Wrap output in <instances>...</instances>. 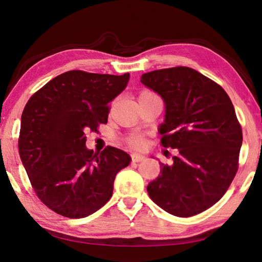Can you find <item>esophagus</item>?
I'll return each instance as SVG.
<instances>
[{
    "label": "esophagus",
    "instance_id": "esophagus-1",
    "mask_svg": "<svg viewBox=\"0 0 262 262\" xmlns=\"http://www.w3.org/2000/svg\"><path fill=\"white\" fill-rule=\"evenodd\" d=\"M144 159H145V157L142 154H138V153H134L132 154V161L133 162H141V161H143Z\"/></svg>",
    "mask_w": 262,
    "mask_h": 262
}]
</instances>
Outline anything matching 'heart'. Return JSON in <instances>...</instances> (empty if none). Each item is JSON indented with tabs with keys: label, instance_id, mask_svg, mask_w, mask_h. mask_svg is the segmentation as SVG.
<instances>
[{
	"label": "heart",
	"instance_id": "obj_1",
	"mask_svg": "<svg viewBox=\"0 0 262 262\" xmlns=\"http://www.w3.org/2000/svg\"><path fill=\"white\" fill-rule=\"evenodd\" d=\"M151 91H147V90H143L140 92V94H138V99H142V98H145V97H148V96H152ZM127 144L132 147L134 148H141L143 145H144V140L142 137L140 136H133L130 138H128L127 140Z\"/></svg>",
	"mask_w": 262,
	"mask_h": 262
}]
</instances>
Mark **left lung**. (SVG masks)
<instances>
[{"label": "left lung", "mask_w": 262, "mask_h": 262, "mask_svg": "<svg viewBox=\"0 0 262 262\" xmlns=\"http://www.w3.org/2000/svg\"><path fill=\"white\" fill-rule=\"evenodd\" d=\"M141 82L162 97L161 145L177 148L161 164L147 192L178 217L197 215L224 196L238 169L242 128L230 97L207 76L186 66L148 72Z\"/></svg>", "instance_id": "left-lung-1"}]
</instances>
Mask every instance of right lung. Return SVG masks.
Here are the masks:
<instances>
[{
  "label": "right lung",
  "instance_id": "right-lung-1",
  "mask_svg": "<svg viewBox=\"0 0 262 262\" xmlns=\"http://www.w3.org/2000/svg\"><path fill=\"white\" fill-rule=\"evenodd\" d=\"M129 73L73 70L46 83L21 116L19 154L37 197L55 213L83 219L108 203L116 174L130 157L107 146L94 153L85 132L107 124L108 103L126 88Z\"/></svg>",
  "mask_w": 262,
  "mask_h": 262
}]
</instances>
